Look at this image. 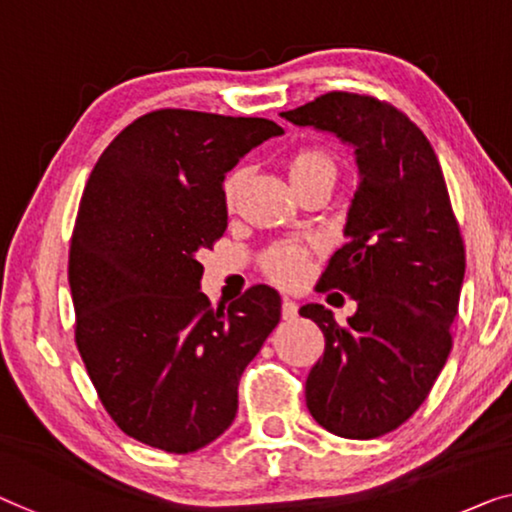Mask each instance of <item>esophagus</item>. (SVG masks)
<instances>
[{"label":"esophagus","instance_id":"34e87169","mask_svg":"<svg viewBox=\"0 0 512 512\" xmlns=\"http://www.w3.org/2000/svg\"><path fill=\"white\" fill-rule=\"evenodd\" d=\"M299 315V305L292 299H282V319H294Z\"/></svg>","mask_w":512,"mask_h":512}]
</instances>
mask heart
Instances as JSON below:
<instances>
[{
	"mask_svg": "<svg viewBox=\"0 0 512 512\" xmlns=\"http://www.w3.org/2000/svg\"><path fill=\"white\" fill-rule=\"evenodd\" d=\"M289 177L299 179L315 170H335L331 156L319 149H299L287 160ZM239 172H230L223 181V197L227 204L234 202L236 188H239ZM262 269L273 282L285 287L301 285L310 271V246L303 241H280L262 255Z\"/></svg>",
	"mask_w": 512,
	"mask_h": 512,
	"instance_id": "heart-1",
	"label": "heart"
}]
</instances>
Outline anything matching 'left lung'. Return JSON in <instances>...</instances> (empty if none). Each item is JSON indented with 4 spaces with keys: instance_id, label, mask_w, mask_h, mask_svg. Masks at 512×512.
Masks as SVG:
<instances>
[{
    "instance_id": "left-lung-1",
    "label": "left lung",
    "mask_w": 512,
    "mask_h": 512,
    "mask_svg": "<svg viewBox=\"0 0 512 512\" xmlns=\"http://www.w3.org/2000/svg\"><path fill=\"white\" fill-rule=\"evenodd\" d=\"M280 117L356 149L361 181L347 243L319 278L356 301L347 324L319 303L299 310L324 333L305 379L315 421L345 439H375L421 407L451 354L464 241L444 172L421 128L379 98L329 91Z\"/></svg>"
}]
</instances>
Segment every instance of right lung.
<instances>
[{"label":"right lung","instance_id":"add662e5","mask_svg":"<svg viewBox=\"0 0 512 512\" xmlns=\"http://www.w3.org/2000/svg\"><path fill=\"white\" fill-rule=\"evenodd\" d=\"M280 133L259 117L156 110L89 174L68 253L75 345L105 411L142 444L183 455L218 439L280 322L266 285L211 308L197 262L227 227L225 174Z\"/></svg>","mask_w":512,"mask_h":512}]
</instances>
